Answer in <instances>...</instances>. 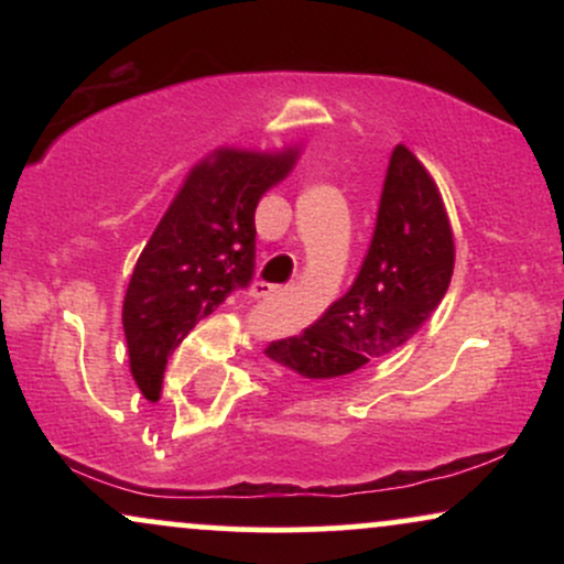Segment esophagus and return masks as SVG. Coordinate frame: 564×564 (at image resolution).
I'll use <instances>...</instances> for the list:
<instances>
[{"mask_svg":"<svg viewBox=\"0 0 564 564\" xmlns=\"http://www.w3.org/2000/svg\"><path fill=\"white\" fill-rule=\"evenodd\" d=\"M278 289L281 286H273V283H264V281H257L254 286H251V294L257 296V300H268V296L278 294Z\"/></svg>","mask_w":564,"mask_h":564,"instance_id":"1","label":"esophagus"}]
</instances>
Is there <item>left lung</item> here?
Returning <instances> with one entry per match:
<instances>
[{"label":"left lung","mask_w":564,"mask_h":564,"mask_svg":"<svg viewBox=\"0 0 564 564\" xmlns=\"http://www.w3.org/2000/svg\"><path fill=\"white\" fill-rule=\"evenodd\" d=\"M453 260V232L435 180L398 145L355 283L313 326L270 341L264 355L304 379H336L398 352L443 302Z\"/></svg>","instance_id":"obj_1"}]
</instances>
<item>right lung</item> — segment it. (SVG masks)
<instances>
[{"mask_svg": "<svg viewBox=\"0 0 564 564\" xmlns=\"http://www.w3.org/2000/svg\"><path fill=\"white\" fill-rule=\"evenodd\" d=\"M296 156V148H219L193 166L161 217L129 278L121 313L129 368L148 400H159L166 360L191 328L251 283L257 204Z\"/></svg>", "mask_w": 564, "mask_h": 564, "instance_id": "1", "label": "right lung"}]
</instances>
